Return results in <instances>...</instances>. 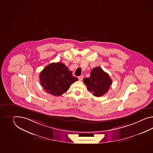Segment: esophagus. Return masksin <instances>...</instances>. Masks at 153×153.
Wrapping results in <instances>:
<instances>
[{
  "instance_id": "1",
  "label": "esophagus",
  "mask_w": 153,
  "mask_h": 153,
  "mask_svg": "<svg viewBox=\"0 0 153 153\" xmlns=\"http://www.w3.org/2000/svg\"><path fill=\"white\" fill-rule=\"evenodd\" d=\"M78 78V79H79V80H80V81H82V79H83V75H81V76H79Z\"/></svg>"
}]
</instances>
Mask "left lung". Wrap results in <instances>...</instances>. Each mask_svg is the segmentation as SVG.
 <instances>
[{"instance_id": "left-lung-1", "label": "left lung", "mask_w": 153, "mask_h": 153, "mask_svg": "<svg viewBox=\"0 0 153 153\" xmlns=\"http://www.w3.org/2000/svg\"><path fill=\"white\" fill-rule=\"evenodd\" d=\"M83 82L93 96L100 97L108 92L112 81L107 73L97 67L92 70L90 77L84 78Z\"/></svg>"}]
</instances>
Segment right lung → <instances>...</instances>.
<instances>
[{"label": "right lung", "mask_w": 153, "mask_h": 153, "mask_svg": "<svg viewBox=\"0 0 153 153\" xmlns=\"http://www.w3.org/2000/svg\"><path fill=\"white\" fill-rule=\"evenodd\" d=\"M39 78L45 91L55 96L67 92L71 84L78 80L61 62L51 63L46 66L40 72Z\"/></svg>", "instance_id": "add662e5"}]
</instances>
